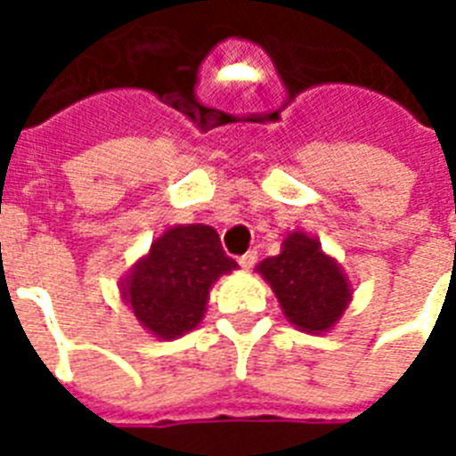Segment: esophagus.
Returning a JSON list of instances; mask_svg holds the SVG:
<instances>
[{
    "instance_id": "34e87169",
    "label": "esophagus",
    "mask_w": 456,
    "mask_h": 456,
    "mask_svg": "<svg viewBox=\"0 0 456 456\" xmlns=\"http://www.w3.org/2000/svg\"><path fill=\"white\" fill-rule=\"evenodd\" d=\"M256 263H257V250H248V253H243V256L239 257V265H241L243 270H250Z\"/></svg>"
}]
</instances>
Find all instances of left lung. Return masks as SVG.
<instances>
[{
	"mask_svg": "<svg viewBox=\"0 0 456 456\" xmlns=\"http://www.w3.org/2000/svg\"><path fill=\"white\" fill-rule=\"evenodd\" d=\"M257 272L270 281L289 322L310 333L331 329L350 300L346 274L322 253L317 239L293 232L281 253L265 257Z\"/></svg>",
	"mask_w": 456,
	"mask_h": 456,
	"instance_id": "8db88e82",
	"label": "left lung"
}]
</instances>
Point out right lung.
Returning <instances> with one entry per match:
<instances>
[{
	"instance_id": "obj_1",
	"label": "right lung",
	"mask_w": 456,
	"mask_h": 456,
	"mask_svg": "<svg viewBox=\"0 0 456 456\" xmlns=\"http://www.w3.org/2000/svg\"><path fill=\"white\" fill-rule=\"evenodd\" d=\"M236 267L213 227L179 224L156 239L149 256L134 265L123 281V298L153 336L179 338L203 319L215 279Z\"/></svg>"
}]
</instances>
